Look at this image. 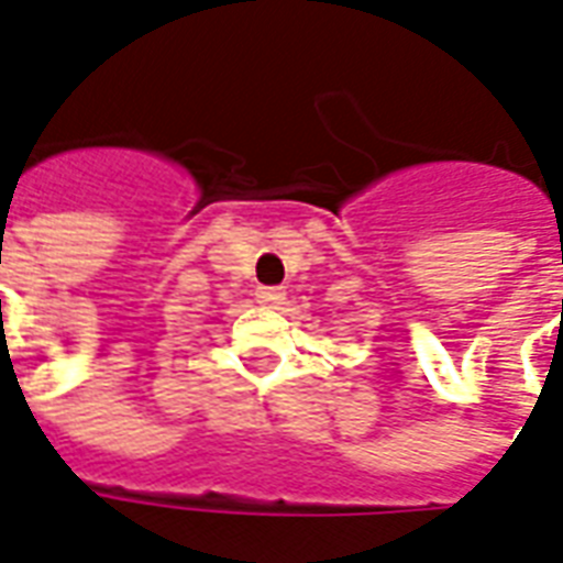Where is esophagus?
Segmentation results:
<instances>
[{
	"label": "esophagus",
	"mask_w": 563,
	"mask_h": 563,
	"mask_svg": "<svg viewBox=\"0 0 563 563\" xmlns=\"http://www.w3.org/2000/svg\"><path fill=\"white\" fill-rule=\"evenodd\" d=\"M282 300H285L282 288H257V302H263V306H278Z\"/></svg>",
	"instance_id": "34e87169"
}]
</instances>
